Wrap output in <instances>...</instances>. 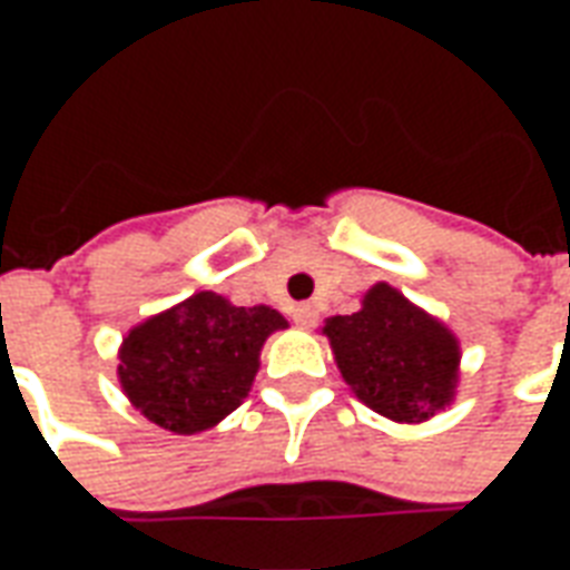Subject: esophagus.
I'll list each match as a JSON object with an SVG mask.
<instances>
[{
  "mask_svg": "<svg viewBox=\"0 0 570 570\" xmlns=\"http://www.w3.org/2000/svg\"><path fill=\"white\" fill-rule=\"evenodd\" d=\"M293 321H296V326H302V330H308V326L317 323V311H314V305H296V308H293Z\"/></svg>",
  "mask_w": 570,
  "mask_h": 570,
  "instance_id": "1",
  "label": "esophagus"
}]
</instances>
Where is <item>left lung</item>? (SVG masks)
Wrapping results in <instances>:
<instances>
[{"mask_svg": "<svg viewBox=\"0 0 570 570\" xmlns=\"http://www.w3.org/2000/svg\"><path fill=\"white\" fill-rule=\"evenodd\" d=\"M323 335L347 387L384 419L421 424L454 403L461 342L396 286L366 289L360 311L330 317Z\"/></svg>", "mask_w": 570, "mask_h": 570, "instance_id": "left-lung-1", "label": "left lung"}]
</instances>
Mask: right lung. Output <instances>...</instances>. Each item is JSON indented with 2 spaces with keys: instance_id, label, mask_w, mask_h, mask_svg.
I'll list each match as a JSON object with an SVG mask.
<instances>
[{
  "instance_id": "add662e5",
  "label": "right lung",
  "mask_w": 570,
  "mask_h": 570,
  "mask_svg": "<svg viewBox=\"0 0 570 570\" xmlns=\"http://www.w3.org/2000/svg\"><path fill=\"white\" fill-rule=\"evenodd\" d=\"M286 326L268 305L240 308L200 289L128 330L118 347V384L151 424L191 436L244 403L262 345Z\"/></svg>"
}]
</instances>
